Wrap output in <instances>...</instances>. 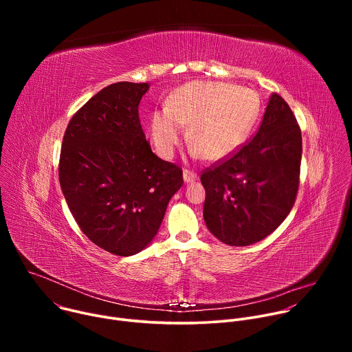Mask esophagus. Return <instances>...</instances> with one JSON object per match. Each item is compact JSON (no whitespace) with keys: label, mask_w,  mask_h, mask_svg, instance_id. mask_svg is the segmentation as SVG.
Listing matches in <instances>:
<instances>
[{"label":"esophagus","mask_w":352,"mask_h":352,"mask_svg":"<svg viewBox=\"0 0 352 352\" xmlns=\"http://www.w3.org/2000/svg\"><path fill=\"white\" fill-rule=\"evenodd\" d=\"M196 174L193 173V171H190V170H184V181L186 182V184H190V182H193L195 179H196Z\"/></svg>","instance_id":"obj_1"}]
</instances>
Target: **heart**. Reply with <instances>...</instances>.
Instances as JSON below:
<instances>
[{
    "instance_id": "b5f03b06",
    "label": "heart",
    "mask_w": 352,
    "mask_h": 352,
    "mask_svg": "<svg viewBox=\"0 0 352 352\" xmlns=\"http://www.w3.org/2000/svg\"><path fill=\"white\" fill-rule=\"evenodd\" d=\"M261 110L258 94L221 82H189L166 100L164 110L148 120V131L157 152L173 156L189 126L188 142L195 153L209 162L227 156L246 140Z\"/></svg>"
}]
</instances>
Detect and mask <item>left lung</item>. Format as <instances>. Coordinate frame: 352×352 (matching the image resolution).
Listing matches in <instances>:
<instances>
[{
    "label": "left lung",
    "mask_w": 352,
    "mask_h": 352,
    "mask_svg": "<svg viewBox=\"0 0 352 352\" xmlns=\"http://www.w3.org/2000/svg\"><path fill=\"white\" fill-rule=\"evenodd\" d=\"M300 156L296 118L285 100L273 93L252 139L202 171L209 231L231 246H246L272 234L295 204Z\"/></svg>",
    "instance_id": "1"
}]
</instances>
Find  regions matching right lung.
<instances>
[{"label":"right lung","instance_id":"1","mask_svg":"<svg viewBox=\"0 0 352 352\" xmlns=\"http://www.w3.org/2000/svg\"><path fill=\"white\" fill-rule=\"evenodd\" d=\"M147 83L118 82L94 94L71 118L58 177L82 232L118 256L135 255L157 234L182 170L159 159L138 107Z\"/></svg>","mask_w":352,"mask_h":352}]
</instances>
